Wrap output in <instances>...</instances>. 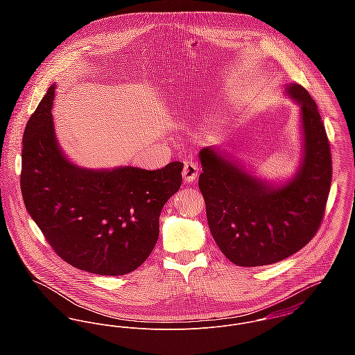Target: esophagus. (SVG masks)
I'll return each mask as SVG.
<instances>
[{"label": "esophagus", "instance_id": "34e87169", "mask_svg": "<svg viewBox=\"0 0 355 355\" xmlns=\"http://www.w3.org/2000/svg\"><path fill=\"white\" fill-rule=\"evenodd\" d=\"M198 164L194 162V161H187L183 166V171H182V175H183V180L184 183H193L197 176H198Z\"/></svg>", "mask_w": 355, "mask_h": 355}]
</instances>
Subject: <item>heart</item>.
Wrapping results in <instances>:
<instances>
[{
  "mask_svg": "<svg viewBox=\"0 0 355 355\" xmlns=\"http://www.w3.org/2000/svg\"><path fill=\"white\" fill-rule=\"evenodd\" d=\"M202 134L206 137H213L216 134V125H211V124L206 125L202 130Z\"/></svg>",
  "mask_w": 355,
  "mask_h": 355,
  "instance_id": "obj_1",
  "label": "heart"
}]
</instances>
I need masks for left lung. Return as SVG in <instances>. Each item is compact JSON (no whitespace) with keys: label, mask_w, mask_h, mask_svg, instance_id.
Returning a JSON list of instances; mask_svg holds the SVG:
<instances>
[{"label":"left lung","mask_w":355,"mask_h":355,"mask_svg":"<svg viewBox=\"0 0 355 355\" xmlns=\"http://www.w3.org/2000/svg\"><path fill=\"white\" fill-rule=\"evenodd\" d=\"M286 94L301 107L302 155L295 175L268 182L216 148L200 152V190L211 236L238 266L279 262L306 246L320 228L332 180V158L317 105L300 85Z\"/></svg>","instance_id":"left-lung-1"}]
</instances>
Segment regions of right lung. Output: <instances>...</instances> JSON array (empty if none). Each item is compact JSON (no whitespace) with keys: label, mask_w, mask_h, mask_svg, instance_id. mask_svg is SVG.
Returning a JSON list of instances; mask_svg holds the SVG:
<instances>
[{"label":"right lung","mask_w":355,"mask_h":355,"mask_svg":"<svg viewBox=\"0 0 355 355\" xmlns=\"http://www.w3.org/2000/svg\"><path fill=\"white\" fill-rule=\"evenodd\" d=\"M55 85L30 117L20 187L27 211L69 265L103 276L141 266L157 243L159 213L180 189L183 162L157 171L89 169L61 150L51 116Z\"/></svg>","instance_id":"right-lung-1"}]
</instances>
